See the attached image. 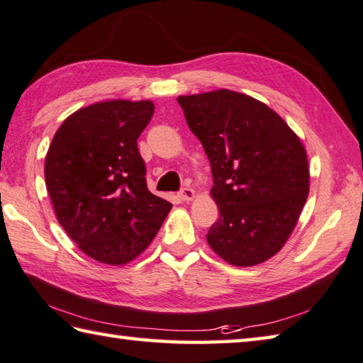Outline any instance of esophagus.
<instances>
[{
    "label": "esophagus",
    "mask_w": 363,
    "mask_h": 363,
    "mask_svg": "<svg viewBox=\"0 0 363 363\" xmlns=\"http://www.w3.org/2000/svg\"><path fill=\"white\" fill-rule=\"evenodd\" d=\"M179 197H180L182 201L188 202V201H191V199H193V197H194V189L191 188V186H184V188H182V189H180Z\"/></svg>",
    "instance_id": "34e87169"
}]
</instances>
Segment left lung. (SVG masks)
Here are the masks:
<instances>
[{
	"mask_svg": "<svg viewBox=\"0 0 363 363\" xmlns=\"http://www.w3.org/2000/svg\"><path fill=\"white\" fill-rule=\"evenodd\" d=\"M211 164L220 220L207 242L225 262L261 264L283 248L306 202L310 170L296 133L269 106L230 90L177 98Z\"/></svg>",
	"mask_w": 363,
	"mask_h": 363,
	"instance_id": "left-lung-1",
	"label": "left lung"
}]
</instances>
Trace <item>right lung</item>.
<instances>
[{"mask_svg": "<svg viewBox=\"0 0 363 363\" xmlns=\"http://www.w3.org/2000/svg\"><path fill=\"white\" fill-rule=\"evenodd\" d=\"M152 101H106L80 108L53 135L45 186L55 215L94 261L131 262L152 243L172 203L147 188L138 139Z\"/></svg>", "mask_w": 363, "mask_h": 363, "instance_id": "right-lung-1", "label": "right lung"}]
</instances>
